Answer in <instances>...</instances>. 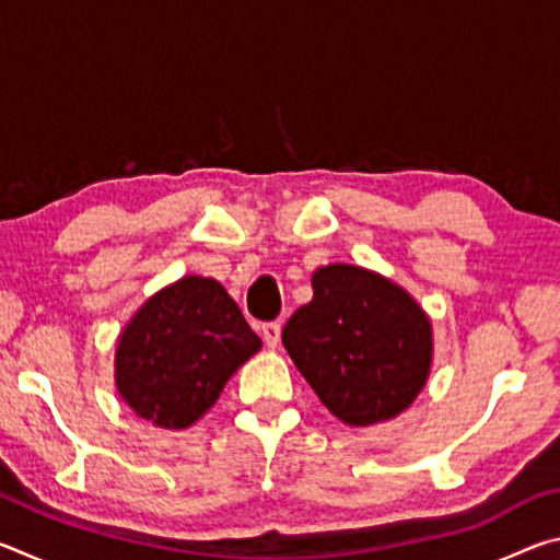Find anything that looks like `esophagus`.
<instances>
[{"label": "esophagus", "mask_w": 560, "mask_h": 560, "mask_svg": "<svg viewBox=\"0 0 560 560\" xmlns=\"http://www.w3.org/2000/svg\"><path fill=\"white\" fill-rule=\"evenodd\" d=\"M261 336H264V343H267L269 348H277L279 338H281V326L277 324V320H271V324H264Z\"/></svg>", "instance_id": "obj_1"}]
</instances>
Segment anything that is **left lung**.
<instances>
[{"label":"left lung","mask_w":560,"mask_h":560,"mask_svg":"<svg viewBox=\"0 0 560 560\" xmlns=\"http://www.w3.org/2000/svg\"><path fill=\"white\" fill-rule=\"evenodd\" d=\"M314 299L283 326V348L338 420L368 428L400 415L428 383L432 324L395 281L353 264L311 279Z\"/></svg>","instance_id":"1"}]
</instances>
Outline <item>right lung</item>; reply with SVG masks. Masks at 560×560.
I'll return each instance as SVG.
<instances>
[{
	"label": "right lung",
	"instance_id": "add662e5",
	"mask_svg": "<svg viewBox=\"0 0 560 560\" xmlns=\"http://www.w3.org/2000/svg\"><path fill=\"white\" fill-rule=\"evenodd\" d=\"M261 348L220 281L183 277L150 296L116 348V387L138 417L185 430Z\"/></svg>",
	"mask_w": 560,
	"mask_h": 560
}]
</instances>
